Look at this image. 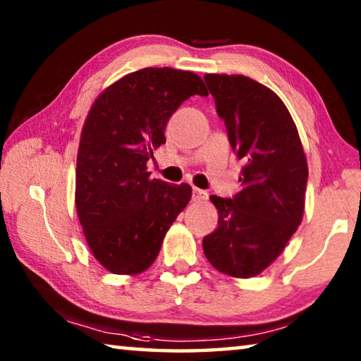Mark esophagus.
Listing matches in <instances>:
<instances>
[{
  "label": "esophagus",
  "instance_id": "esophagus-1",
  "mask_svg": "<svg viewBox=\"0 0 361 361\" xmlns=\"http://www.w3.org/2000/svg\"><path fill=\"white\" fill-rule=\"evenodd\" d=\"M207 197H209V194L202 191V189L192 188V200H194V202H202V200H207Z\"/></svg>",
  "mask_w": 361,
  "mask_h": 361
}]
</instances>
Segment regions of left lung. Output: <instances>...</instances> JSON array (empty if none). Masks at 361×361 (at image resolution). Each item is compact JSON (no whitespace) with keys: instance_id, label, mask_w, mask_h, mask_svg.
Instances as JSON below:
<instances>
[{"instance_id":"8db88e82","label":"left lung","mask_w":361,"mask_h":361,"mask_svg":"<svg viewBox=\"0 0 361 361\" xmlns=\"http://www.w3.org/2000/svg\"><path fill=\"white\" fill-rule=\"evenodd\" d=\"M232 151L242 159V189L232 199L210 195L218 228L204 237L210 264L250 279L277 259L304 213L307 161L283 102L243 75H205Z\"/></svg>"}]
</instances>
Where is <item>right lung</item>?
<instances>
[{"label":"right lung","instance_id":"1","mask_svg":"<svg viewBox=\"0 0 361 361\" xmlns=\"http://www.w3.org/2000/svg\"><path fill=\"white\" fill-rule=\"evenodd\" d=\"M207 97L191 71L143 68L103 90L84 122L76 161V210L95 259L113 274L135 276L157 258L192 189L151 180L146 162L166 143L181 103Z\"/></svg>","mask_w":361,"mask_h":361}]
</instances>
